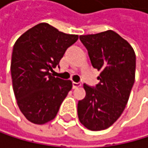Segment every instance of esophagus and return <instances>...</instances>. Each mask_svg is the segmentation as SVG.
<instances>
[{
    "label": "esophagus",
    "instance_id": "34e87169",
    "mask_svg": "<svg viewBox=\"0 0 148 148\" xmlns=\"http://www.w3.org/2000/svg\"><path fill=\"white\" fill-rule=\"evenodd\" d=\"M81 82H73V89H77V88H79L80 86H81Z\"/></svg>",
    "mask_w": 148,
    "mask_h": 148
}]
</instances>
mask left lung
<instances>
[{
	"label": "left lung",
	"mask_w": 148,
	"mask_h": 148,
	"mask_svg": "<svg viewBox=\"0 0 148 148\" xmlns=\"http://www.w3.org/2000/svg\"><path fill=\"white\" fill-rule=\"evenodd\" d=\"M91 65L101 71L95 88L83 84L86 96L78 102L81 123L90 130L109 128L123 114L135 82L136 55L118 34L107 30L81 35Z\"/></svg>",
	"instance_id": "left-lung-1"
}]
</instances>
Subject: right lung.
<instances>
[{
    "label": "right lung",
    "mask_w": 148,
    "mask_h": 148,
    "mask_svg": "<svg viewBox=\"0 0 148 148\" xmlns=\"http://www.w3.org/2000/svg\"><path fill=\"white\" fill-rule=\"evenodd\" d=\"M77 40V34L41 23L15 42L10 65L12 86L19 109L29 122L44 124L56 117L73 84L50 72L59 66L66 49Z\"/></svg>",
    "instance_id": "add662e5"
}]
</instances>
